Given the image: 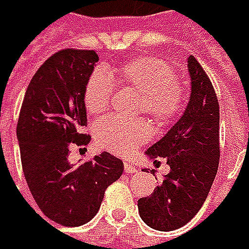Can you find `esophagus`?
I'll return each instance as SVG.
<instances>
[{"instance_id": "34e87169", "label": "esophagus", "mask_w": 249, "mask_h": 249, "mask_svg": "<svg viewBox=\"0 0 249 249\" xmlns=\"http://www.w3.org/2000/svg\"><path fill=\"white\" fill-rule=\"evenodd\" d=\"M124 170H125V173H128V174L137 173V167H135L134 164H129V163H124Z\"/></svg>"}]
</instances>
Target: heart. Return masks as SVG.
Segmentation results:
<instances>
[{
	"instance_id": "obj_1",
	"label": "heart",
	"mask_w": 249,
	"mask_h": 249,
	"mask_svg": "<svg viewBox=\"0 0 249 249\" xmlns=\"http://www.w3.org/2000/svg\"><path fill=\"white\" fill-rule=\"evenodd\" d=\"M117 75L121 85L135 89L142 95V109L159 121H169L184 105V89L176 79L173 69L161 59L138 57L129 60L115 71H95L85 88V107L89 114L98 115L109 108L112 82L109 76ZM150 135L147 123L141 120L126 121L108 117L96 125V142L115 154L132 153Z\"/></svg>"
}]
</instances>
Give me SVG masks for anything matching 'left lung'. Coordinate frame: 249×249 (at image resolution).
I'll use <instances>...</instances> for the list:
<instances>
[{
    "label": "left lung",
    "mask_w": 249,
    "mask_h": 249,
    "mask_svg": "<svg viewBox=\"0 0 249 249\" xmlns=\"http://www.w3.org/2000/svg\"><path fill=\"white\" fill-rule=\"evenodd\" d=\"M187 71L190 95L184 112L145 151L154 161L166 159L170 173L153 195L138 200L141 219L166 232L181 228L199 212L219 164V104L215 89L193 56L187 57Z\"/></svg>",
    "instance_id": "left-lung-1"
}]
</instances>
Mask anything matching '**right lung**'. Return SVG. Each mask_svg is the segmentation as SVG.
I'll return each mask as SVG.
<instances>
[{"mask_svg": "<svg viewBox=\"0 0 249 249\" xmlns=\"http://www.w3.org/2000/svg\"><path fill=\"white\" fill-rule=\"evenodd\" d=\"M98 54L66 49L34 73L17 124L21 164L40 211L53 222L80 226L99 211L105 190L118 180L124 163L107 151L90 161L69 163V142L86 145L85 88Z\"/></svg>", "mask_w": 249, "mask_h": 249, "instance_id": "add662e5", "label": "right lung"}]
</instances>
